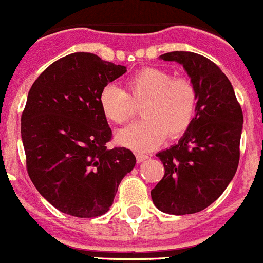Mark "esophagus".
<instances>
[{"label": "esophagus", "mask_w": 263, "mask_h": 263, "mask_svg": "<svg viewBox=\"0 0 263 263\" xmlns=\"http://www.w3.org/2000/svg\"><path fill=\"white\" fill-rule=\"evenodd\" d=\"M149 158V156H146V154H143V153H137L136 154V159H137V162H144V161H146V159Z\"/></svg>", "instance_id": "esophagus-1"}]
</instances>
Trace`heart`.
Here are the masks:
<instances>
[{"instance_id":"heart-1","label":"heart","mask_w":263,"mask_h":263,"mask_svg":"<svg viewBox=\"0 0 263 263\" xmlns=\"http://www.w3.org/2000/svg\"><path fill=\"white\" fill-rule=\"evenodd\" d=\"M143 120L117 134L120 145L149 152L168 136L180 137L191 128L197 114L198 93L195 84L159 67H144L128 78L126 92L105 85L98 95V106L110 123L124 124L140 106Z\"/></svg>"}]
</instances>
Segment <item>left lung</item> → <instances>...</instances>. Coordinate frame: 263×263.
<instances>
[{
    "label": "left lung",
    "instance_id": "1",
    "mask_svg": "<svg viewBox=\"0 0 263 263\" xmlns=\"http://www.w3.org/2000/svg\"><path fill=\"white\" fill-rule=\"evenodd\" d=\"M163 61L183 65L198 93L197 114L179 143L157 154L165 167L152 190L161 212L193 214L212 205L235 176L240 159L242 110L219 67L192 51H170Z\"/></svg>",
    "mask_w": 263,
    "mask_h": 263
}]
</instances>
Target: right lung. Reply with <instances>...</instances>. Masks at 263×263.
I'll list each match as a JSON object with an SVG mask.
<instances>
[{"label":"right lung","mask_w":263,"mask_h":263,"mask_svg":"<svg viewBox=\"0 0 263 263\" xmlns=\"http://www.w3.org/2000/svg\"><path fill=\"white\" fill-rule=\"evenodd\" d=\"M126 71L78 51L51 63L29 89L21 119L27 171L40 195L65 214H105L135 167L129 149L106 146L111 128L98 106L102 88Z\"/></svg>","instance_id":"add662e5"}]
</instances>
